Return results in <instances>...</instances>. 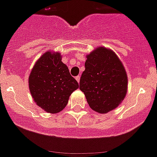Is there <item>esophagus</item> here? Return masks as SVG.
Returning <instances> with one entry per match:
<instances>
[{
  "instance_id": "esophagus-1",
  "label": "esophagus",
  "mask_w": 157,
  "mask_h": 157,
  "mask_svg": "<svg viewBox=\"0 0 157 157\" xmlns=\"http://www.w3.org/2000/svg\"><path fill=\"white\" fill-rule=\"evenodd\" d=\"M76 81H77V82L78 83H80V80H81V76H77L76 77Z\"/></svg>"
}]
</instances>
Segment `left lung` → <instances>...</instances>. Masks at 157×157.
<instances>
[{
  "label": "left lung",
  "mask_w": 157,
  "mask_h": 157,
  "mask_svg": "<svg viewBox=\"0 0 157 157\" xmlns=\"http://www.w3.org/2000/svg\"><path fill=\"white\" fill-rule=\"evenodd\" d=\"M80 90L94 111L105 114L124 100L127 75L122 61L109 48L99 47L86 56Z\"/></svg>",
  "instance_id": "8db88e82"
}]
</instances>
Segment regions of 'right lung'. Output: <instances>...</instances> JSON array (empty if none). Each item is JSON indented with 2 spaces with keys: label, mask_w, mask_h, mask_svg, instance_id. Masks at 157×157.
<instances>
[{
  "label": "right lung",
  "mask_w": 157,
  "mask_h": 157,
  "mask_svg": "<svg viewBox=\"0 0 157 157\" xmlns=\"http://www.w3.org/2000/svg\"><path fill=\"white\" fill-rule=\"evenodd\" d=\"M29 90L38 106L56 114L64 109L70 95L77 90V81L62 62L59 52L48 51L34 63L29 76Z\"/></svg>",
  "instance_id": "1"
}]
</instances>
